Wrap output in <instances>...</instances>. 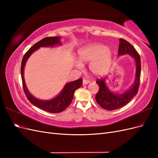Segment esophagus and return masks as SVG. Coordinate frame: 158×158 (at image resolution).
<instances>
[{
    "mask_svg": "<svg viewBox=\"0 0 158 158\" xmlns=\"http://www.w3.org/2000/svg\"><path fill=\"white\" fill-rule=\"evenodd\" d=\"M89 82H90V81H89V80H87V79H84V80H83V82H82L83 85L88 84L89 83Z\"/></svg>",
    "mask_w": 158,
    "mask_h": 158,
    "instance_id": "34e87169",
    "label": "esophagus"
}]
</instances>
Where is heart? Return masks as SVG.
Returning <instances> with one entry per match:
<instances>
[{
  "label": "heart",
  "instance_id": "1",
  "mask_svg": "<svg viewBox=\"0 0 158 158\" xmlns=\"http://www.w3.org/2000/svg\"><path fill=\"white\" fill-rule=\"evenodd\" d=\"M79 61L75 62L78 69L83 68V63L89 64V69L95 76L106 74L111 66L113 51L109 47L99 43H92L82 47L78 51Z\"/></svg>",
  "mask_w": 158,
  "mask_h": 158
}]
</instances>
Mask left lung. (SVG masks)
<instances>
[{"instance_id":"1","label":"left lung","mask_w":158,"mask_h":158,"mask_svg":"<svg viewBox=\"0 0 158 158\" xmlns=\"http://www.w3.org/2000/svg\"><path fill=\"white\" fill-rule=\"evenodd\" d=\"M128 54L135 59L136 63L135 80L132 86L123 94H118L111 92L106 85L107 78L98 79L96 83L99 85V91L95 95V100L102 108L113 111L121 108L131 101L137 94L140 85L141 61L139 54L130 43L123 39H119V47L118 55Z\"/></svg>"}]
</instances>
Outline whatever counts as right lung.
Returning a JSON list of instances; mask_svg holds the SVG:
<instances>
[{
  "mask_svg": "<svg viewBox=\"0 0 158 158\" xmlns=\"http://www.w3.org/2000/svg\"><path fill=\"white\" fill-rule=\"evenodd\" d=\"M60 39V37H45L39 42L36 43L23 55L21 64V76L23 88L27 99L33 106H36L37 107L44 110V111L54 113L63 111L66 108H67L69 106V105L72 102V100L73 99L74 92L82 85V79L79 78L73 81V82L66 84L63 90L55 98L49 100H41L33 96L28 91L25 83L24 78H23V72H24V67L26 61L33 52L40 49V47H52L55 45H61Z\"/></svg>",
  "mask_w": 158,
  "mask_h": 158,
  "instance_id": "obj_1",
  "label": "right lung"
}]
</instances>
